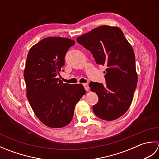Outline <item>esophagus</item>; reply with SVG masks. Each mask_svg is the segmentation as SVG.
<instances>
[{"instance_id": "34e87169", "label": "esophagus", "mask_w": 159, "mask_h": 159, "mask_svg": "<svg viewBox=\"0 0 159 159\" xmlns=\"http://www.w3.org/2000/svg\"><path fill=\"white\" fill-rule=\"evenodd\" d=\"M83 86H84V87H85V89L86 91H88V90H89V85H88V84H87V83H84V84H83Z\"/></svg>"}]
</instances>
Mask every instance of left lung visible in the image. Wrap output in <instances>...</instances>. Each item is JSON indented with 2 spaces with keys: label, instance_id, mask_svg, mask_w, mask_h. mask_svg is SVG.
<instances>
[{
  "label": "left lung",
  "instance_id": "8db88e82",
  "mask_svg": "<svg viewBox=\"0 0 159 159\" xmlns=\"http://www.w3.org/2000/svg\"><path fill=\"white\" fill-rule=\"evenodd\" d=\"M76 41L91 51L98 64L107 66L106 85L89 83L99 99L93 106V113L104 120L117 119L130 107L137 85L133 48L117 26H98L78 37Z\"/></svg>",
  "mask_w": 159,
  "mask_h": 159
}]
</instances>
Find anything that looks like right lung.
I'll use <instances>...</instances> for the list:
<instances>
[{"label": "right lung", "instance_id": "1", "mask_svg": "<svg viewBox=\"0 0 159 159\" xmlns=\"http://www.w3.org/2000/svg\"><path fill=\"white\" fill-rule=\"evenodd\" d=\"M75 41L50 37L33 45L24 70L26 98L33 112L50 128H62L72 120L76 104L85 94L82 84L63 83L57 75Z\"/></svg>", "mask_w": 159, "mask_h": 159}]
</instances>
